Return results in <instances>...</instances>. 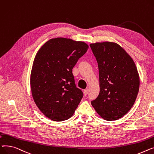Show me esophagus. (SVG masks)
<instances>
[{
  "instance_id": "esophagus-1",
  "label": "esophagus",
  "mask_w": 154,
  "mask_h": 154,
  "mask_svg": "<svg viewBox=\"0 0 154 154\" xmlns=\"http://www.w3.org/2000/svg\"><path fill=\"white\" fill-rule=\"evenodd\" d=\"M83 93H84V95H85V96H86V95L88 94V89H85L84 91H83Z\"/></svg>"
}]
</instances>
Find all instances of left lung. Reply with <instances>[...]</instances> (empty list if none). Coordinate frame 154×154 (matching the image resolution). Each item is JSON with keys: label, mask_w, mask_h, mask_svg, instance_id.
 <instances>
[{"label": "left lung", "mask_w": 154, "mask_h": 154, "mask_svg": "<svg viewBox=\"0 0 154 154\" xmlns=\"http://www.w3.org/2000/svg\"><path fill=\"white\" fill-rule=\"evenodd\" d=\"M99 68L100 91L91 101L97 113L106 121L127 114L137 96L140 80L132 58L118 44L105 42L89 45Z\"/></svg>", "instance_id": "8db88e82"}]
</instances>
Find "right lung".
Returning a JSON list of instances; mask_svg holds the SVG:
<instances>
[{
  "instance_id": "right-lung-1",
  "label": "right lung",
  "mask_w": 154,
  "mask_h": 154,
  "mask_svg": "<svg viewBox=\"0 0 154 154\" xmlns=\"http://www.w3.org/2000/svg\"><path fill=\"white\" fill-rule=\"evenodd\" d=\"M89 47L70 38H52L36 55L31 71L33 100L41 112L55 121L73 115L83 93L76 88L72 69Z\"/></svg>"
}]
</instances>
